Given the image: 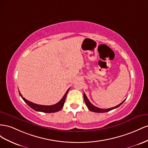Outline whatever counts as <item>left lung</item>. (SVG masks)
I'll list each match as a JSON object with an SVG mask.
<instances>
[{"label":"left lung","instance_id":"8db88e82","mask_svg":"<svg viewBox=\"0 0 148 148\" xmlns=\"http://www.w3.org/2000/svg\"><path fill=\"white\" fill-rule=\"evenodd\" d=\"M84 100H85V103H86V105H87V108H88V110H90L92 111V112H96V113H104V112H107L110 111V110H113V109L116 108H118L119 107H120V105H121L122 103H123L125 102V100H123V102H122L121 103H120L119 105H116V106H115V107H112V108H110L104 109V108H98V107H97L94 106V105H93L90 102V101L88 100V98L87 97L86 95L85 94V93H84Z\"/></svg>","mask_w":148,"mask_h":148}]
</instances>
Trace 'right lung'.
<instances>
[{
    "label": "right lung",
    "mask_w": 148,
    "mask_h": 148,
    "mask_svg": "<svg viewBox=\"0 0 148 148\" xmlns=\"http://www.w3.org/2000/svg\"><path fill=\"white\" fill-rule=\"evenodd\" d=\"M69 90V88L67 90L66 94H64V96H63V97L60 102L53 105H41L34 103L33 102H29V101L27 100V99H25L24 97H23L22 95L20 94V92H19V94H20V95L21 96V97H22V99L25 101V102L26 103L29 107H30L32 109L35 110L37 112H41L44 113H54V112H57L58 111L61 110V108L63 107V106H64L66 95L67 94V92H68Z\"/></svg>",
    "instance_id": "obj_1"
}]
</instances>
